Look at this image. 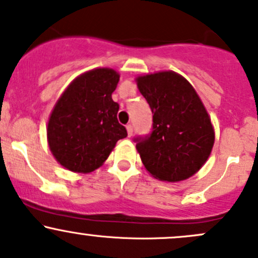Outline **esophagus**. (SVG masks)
I'll list each match as a JSON object with an SVG mask.
<instances>
[{"label":"esophagus","mask_w":258,"mask_h":258,"mask_svg":"<svg viewBox=\"0 0 258 258\" xmlns=\"http://www.w3.org/2000/svg\"><path fill=\"white\" fill-rule=\"evenodd\" d=\"M126 130H127V134H128V137H131L132 134H134V126L131 123L126 124Z\"/></svg>","instance_id":"34e87169"}]
</instances>
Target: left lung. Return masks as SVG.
<instances>
[{
  "label": "left lung",
  "instance_id": "obj_1",
  "mask_svg": "<svg viewBox=\"0 0 258 258\" xmlns=\"http://www.w3.org/2000/svg\"><path fill=\"white\" fill-rule=\"evenodd\" d=\"M137 86L153 114L151 134L134 138L143 165L169 182L192 176L214 143L211 118L196 90L171 71L138 77Z\"/></svg>",
  "mask_w": 258,
  "mask_h": 258
}]
</instances>
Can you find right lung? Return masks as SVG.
<instances>
[{
	"instance_id": "add662e5",
	"label": "right lung",
	"mask_w": 258,
	"mask_h": 258,
	"mask_svg": "<svg viewBox=\"0 0 258 258\" xmlns=\"http://www.w3.org/2000/svg\"><path fill=\"white\" fill-rule=\"evenodd\" d=\"M118 78L114 70L89 71L70 84L53 107L47 141L53 157L69 170H95L116 142L127 137L117 120L120 105L111 98Z\"/></svg>"
}]
</instances>
